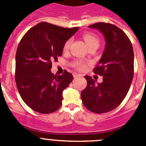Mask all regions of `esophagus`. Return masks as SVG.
Returning a JSON list of instances; mask_svg holds the SVG:
<instances>
[{"label": "esophagus", "instance_id": "obj_1", "mask_svg": "<svg viewBox=\"0 0 146 146\" xmlns=\"http://www.w3.org/2000/svg\"><path fill=\"white\" fill-rule=\"evenodd\" d=\"M80 74H76V73H74V74H73V77H74V78H76V77H80Z\"/></svg>", "mask_w": 146, "mask_h": 146}]
</instances>
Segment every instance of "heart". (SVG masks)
<instances>
[{
	"label": "heart",
	"mask_w": 146,
	"mask_h": 146,
	"mask_svg": "<svg viewBox=\"0 0 146 146\" xmlns=\"http://www.w3.org/2000/svg\"><path fill=\"white\" fill-rule=\"evenodd\" d=\"M83 38H84L85 42H86V44L88 46V47L94 44H99V38H98V37L95 34H93L91 33H85L83 34ZM71 43H72V40H67L64 45V50H68L69 47H70ZM74 66L79 70H82V69H84L86 68V64L81 61V60H77L74 63Z\"/></svg>",
	"instance_id": "heart-1"
}]
</instances>
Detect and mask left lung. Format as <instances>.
I'll return each mask as SVG.
<instances>
[{"label":"left lung","mask_w":146,"mask_h":146,"mask_svg":"<svg viewBox=\"0 0 146 146\" xmlns=\"http://www.w3.org/2000/svg\"><path fill=\"white\" fill-rule=\"evenodd\" d=\"M99 30L105 38V48L94 69L103 76L97 83L90 76H85L87 87L81 92L84 106L95 113L111 111L122 102L131 86L134 75V52L129 38L118 27L106 23L88 26Z\"/></svg>","instance_id":"8db88e82"}]
</instances>
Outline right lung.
<instances>
[{"label":"right lung","instance_id":"obj_1","mask_svg":"<svg viewBox=\"0 0 146 146\" xmlns=\"http://www.w3.org/2000/svg\"><path fill=\"white\" fill-rule=\"evenodd\" d=\"M78 27L63 28L42 22L24 35L16 52L15 81L23 100L34 111L53 113L62 104V93L73 80L71 73H51L52 60L61 56L65 42Z\"/></svg>","mask_w":146,"mask_h":146}]
</instances>
